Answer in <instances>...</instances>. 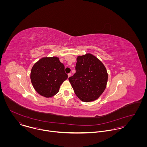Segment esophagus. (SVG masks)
Returning <instances> with one entry per match:
<instances>
[{
  "mask_svg": "<svg viewBox=\"0 0 147 147\" xmlns=\"http://www.w3.org/2000/svg\"><path fill=\"white\" fill-rule=\"evenodd\" d=\"M71 76V73H69V74H68V78H69Z\"/></svg>",
  "mask_w": 147,
  "mask_h": 147,
  "instance_id": "34e87169",
  "label": "esophagus"
}]
</instances>
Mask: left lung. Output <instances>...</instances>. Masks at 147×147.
Here are the masks:
<instances>
[{
  "instance_id": "left-lung-1",
  "label": "left lung",
  "mask_w": 147,
  "mask_h": 147,
  "mask_svg": "<svg viewBox=\"0 0 147 147\" xmlns=\"http://www.w3.org/2000/svg\"><path fill=\"white\" fill-rule=\"evenodd\" d=\"M76 59V72L68 80L81 101H95L106 89L108 79L106 68L99 59L90 53L78 56Z\"/></svg>"
}]
</instances>
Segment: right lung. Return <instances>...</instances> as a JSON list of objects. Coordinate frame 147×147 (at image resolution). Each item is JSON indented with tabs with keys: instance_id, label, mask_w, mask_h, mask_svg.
Segmentation results:
<instances>
[{
	"instance_id": "1",
	"label": "right lung",
	"mask_w": 147,
	"mask_h": 147,
	"mask_svg": "<svg viewBox=\"0 0 147 147\" xmlns=\"http://www.w3.org/2000/svg\"><path fill=\"white\" fill-rule=\"evenodd\" d=\"M67 78L64 65L57 57H43L33 65L30 72L34 89L46 98L55 96Z\"/></svg>"
}]
</instances>
